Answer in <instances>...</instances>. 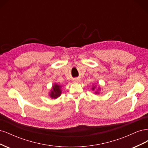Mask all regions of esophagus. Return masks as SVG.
<instances>
[{
    "instance_id": "obj_1",
    "label": "esophagus",
    "mask_w": 148,
    "mask_h": 148,
    "mask_svg": "<svg viewBox=\"0 0 148 148\" xmlns=\"http://www.w3.org/2000/svg\"><path fill=\"white\" fill-rule=\"evenodd\" d=\"M80 81V80H79V78H74L73 79V82H79Z\"/></svg>"
}]
</instances>
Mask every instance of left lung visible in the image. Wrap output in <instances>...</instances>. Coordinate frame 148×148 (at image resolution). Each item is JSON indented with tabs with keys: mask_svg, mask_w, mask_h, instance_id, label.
I'll return each instance as SVG.
<instances>
[{
	"mask_svg": "<svg viewBox=\"0 0 148 148\" xmlns=\"http://www.w3.org/2000/svg\"><path fill=\"white\" fill-rule=\"evenodd\" d=\"M96 87H97V86H96V84H92V87L91 89H92V90L94 92H95V93L96 94V95H99V94L100 93L101 90V88L100 86L98 87V88H97ZM96 89H97V90H96Z\"/></svg>",
	"mask_w": 148,
	"mask_h": 148,
	"instance_id": "left-lung-1",
	"label": "left lung"
}]
</instances>
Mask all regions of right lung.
<instances>
[{
    "label": "right lung",
    "instance_id": "1",
    "mask_svg": "<svg viewBox=\"0 0 148 148\" xmlns=\"http://www.w3.org/2000/svg\"><path fill=\"white\" fill-rule=\"evenodd\" d=\"M62 86L61 85L59 84L58 83H53L52 88L50 90V92H49V96H50L51 99H57L58 97L60 96L62 91Z\"/></svg>",
    "mask_w": 148,
    "mask_h": 148
}]
</instances>
